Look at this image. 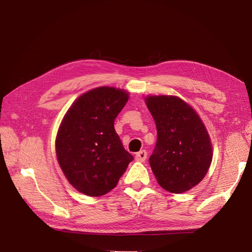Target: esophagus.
<instances>
[{"instance_id":"1","label":"esophagus","mask_w":252,"mask_h":252,"mask_svg":"<svg viewBox=\"0 0 252 252\" xmlns=\"http://www.w3.org/2000/svg\"><path fill=\"white\" fill-rule=\"evenodd\" d=\"M135 158L137 161H139V162H143L147 158V151L146 150H141V151H139L136 155V157H135Z\"/></svg>"}]
</instances>
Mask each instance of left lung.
Instances as JSON below:
<instances>
[{
    "instance_id": "8db88e82",
    "label": "left lung",
    "mask_w": 252,
    "mask_h": 252,
    "mask_svg": "<svg viewBox=\"0 0 252 252\" xmlns=\"http://www.w3.org/2000/svg\"><path fill=\"white\" fill-rule=\"evenodd\" d=\"M146 103L158 132L149 158L152 172L165 190L187 191L202 181L211 165L208 131L192 107L177 96H149Z\"/></svg>"
}]
</instances>
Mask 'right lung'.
Returning a JSON list of instances; mask_svg holds the SVG:
<instances>
[{
    "label": "right lung",
    "mask_w": 252,
    "mask_h": 252,
    "mask_svg": "<svg viewBox=\"0 0 252 252\" xmlns=\"http://www.w3.org/2000/svg\"><path fill=\"white\" fill-rule=\"evenodd\" d=\"M127 101V92L100 87L79 96L64 116L56 156L64 175L81 193L99 197L111 191L133 160L114 129Z\"/></svg>",
    "instance_id": "1"
}]
</instances>
